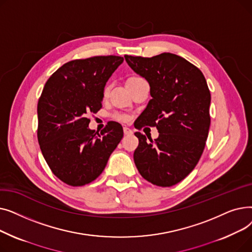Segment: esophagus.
Segmentation results:
<instances>
[{
	"label": "esophagus",
	"instance_id": "esophagus-1",
	"mask_svg": "<svg viewBox=\"0 0 252 252\" xmlns=\"http://www.w3.org/2000/svg\"><path fill=\"white\" fill-rule=\"evenodd\" d=\"M124 133H125V135H131L133 134V130H131L129 127H127V126H125L124 127Z\"/></svg>",
	"mask_w": 252,
	"mask_h": 252
}]
</instances>
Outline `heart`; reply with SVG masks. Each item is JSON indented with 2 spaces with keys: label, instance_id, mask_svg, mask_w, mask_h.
Listing matches in <instances>:
<instances>
[{
  "label": "heart",
  "instance_id": "obj_1",
  "mask_svg": "<svg viewBox=\"0 0 252 252\" xmlns=\"http://www.w3.org/2000/svg\"><path fill=\"white\" fill-rule=\"evenodd\" d=\"M141 78H142V77H140V76H138V75H131V76H129V77L127 78L126 85H127V84H130V83L137 82V81H139V79H141ZM108 90H109V87L106 86L105 89H104V94H107ZM112 117L115 118V119H117V121H121V122H128L129 119H130V116H129L128 114H126V113H122V112H114V113L112 114Z\"/></svg>",
  "mask_w": 252,
  "mask_h": 252
}]
</instances>
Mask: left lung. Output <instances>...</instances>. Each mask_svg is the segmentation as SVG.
<instances>
[{
  "label": "left lung",
  "instance_id": "1",
  "mask_svg": "<svg viewBox=\"0 0 252 252\" xmlns=\"http://www.w3.org/2000/svg\"><path fill=\"white\" fill-rule=\"evenodd\" d=\"M125 58L149 83L152 97L135 127L156 126L159 133L154 141L135 133L139 139L135 164L153 185L174 186L194 169L205 147L210 126L206 79L195 65L171 53Z\"/></svg>",
  "mask_w": 252,
  "mask_h": 252
}]
</instances>
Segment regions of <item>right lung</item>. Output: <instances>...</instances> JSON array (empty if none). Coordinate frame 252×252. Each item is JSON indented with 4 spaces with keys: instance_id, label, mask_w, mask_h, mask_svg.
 I'll return each mask as SVG.
<instances>
[{
    "instance_id": "1",
    "label": "right lung",
    "mask_w": 252,
    "mask_h": 252,
    "mask_svg": "<svg viewBox=\"0 0 252 252\" xmlns=\"http://www.w3.org/2000/svg\"><path fill=\"white\" fill-rule=\"evenodd\" d=\"M124 61L95 56L63 64L47 81L37 103V140L52 173L79 187L96 180L124 137L110 122L101 133L89 128L87 114L102 107L106 83Z\"/></svg>"
}]
</instances>
